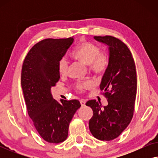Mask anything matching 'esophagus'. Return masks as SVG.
I'll return each mask as SVG.
<instances>
[{
	"label": "esophagus",
	"instance_id": "obj_1",
	"mask_svg": "<svg viewBox=\"0 0 158 158\" xmlns=\"http://www.w3.org/2000/svg\"><path fill=\"white\" fill-rule=\"evenodd\" d=\"M80 103H81L82 106H85V101L84 99H81L80 100Z\"/></svg>",
	"mask_w": 158,
	"mask_h": 158
}]
</instances>
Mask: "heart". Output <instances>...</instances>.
I'll return each mask as SVG.
<instances>
[{"instance_id": "b5f03b06", "label": "heart", "mask_w": 158, "mask_h": 158, "mask_svg": "<svg viewBox=\"0 0 158 158\" xmlns=\"http://www.w3.org/2000/svg\"><path fill=\"white\" fill-rule=\"evenodd\" d=\"M72 56L75 59L89 65L90 70L98 74L104 73L109 65V57L105 54L101 53L100 48L90 42L81 44L73 52ZM57 68L60 74H66L68 70V60L65 57L61 58L58 62ZM91 85V82L84 81L77 83L76 88L79 90H83Z\"/></svg>"}]
</instances>
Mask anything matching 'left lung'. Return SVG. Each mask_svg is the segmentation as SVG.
<instances>
[{
    "label": "left lung",
    "instance_id": "obj_1",
    "mask_svg": "<svg viewBox=\"0 0 158 158\" xmlns=\"http://www.w3.org/2000/svg\"><path fill=\"white\" fill-rule=\"evenodd\" d=\"M94 39L109 48V65L100 84L108 105L102 106L96 100L85 103L94 111L89 129L96 139L110 141L118 137L132 118L137 73L131 52L124 42L111 36H94Z\"/></svg>",
    "mask_w": 158,
    "mask_h": 158
}]
</instances>
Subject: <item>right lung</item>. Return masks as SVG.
Instances as JSON below:
<instances>
[{"label":"right lung","instance_id":"right-lung-1","mask_svg":"<svg viewBox=\"0 0 158 158\" xmlns=\"http://www.w3.org/2000/svg\"><path fill=\"white\" fill-rule=\"evenodd\" d=\"M74 42L68 39H46L34 44L23 61L21 88L29 116L40 135L50 143L64 141L78 100L53 98L51 88L60 79L57 64Z\"/></svg>","mask_w":158,"mask_h":158}]
</instances>
